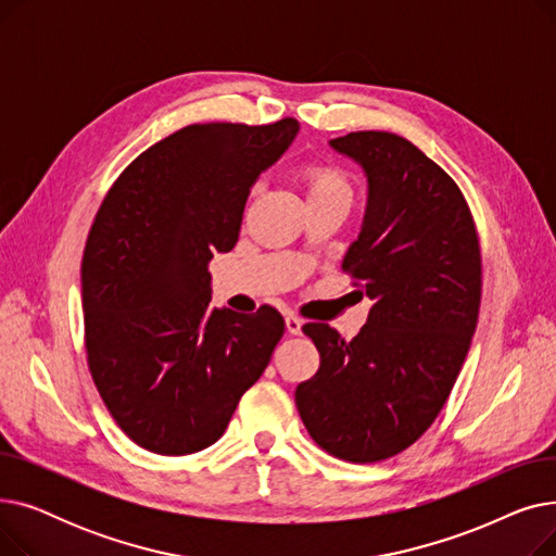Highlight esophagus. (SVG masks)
I'll list each match as a JSON object with an SVG mask.
<instances>
[{
  "label": "esophagus",
  "mask_w": 556,
  "mask_h": 556,
  "mask_svg": "<svg viewBox=\"0 0 556 556\" xmlns=\"http://www.w3.org/2000/svg\"><path fill=\"white\" fill-rule=\"evenodd\" d=\"M302 319L298 317V315H293V313H288L286 315V331L288 333H293V336H300L302 333Z\"/></svg>",
  "instance_id": "1"
}]
</instances>
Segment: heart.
<instances>
[{"mask_svg":"<svg viewBox=\"0 0 556 556\" xmlns=\"http://www.w3.org/2000/svg\"><path fill=\"white\" fill-rule=\"evenodd\" d=\"M298 178L306 191L308 204L313 202H329L352 200V185H349L346 175L329 162H306L300 166Z\"/></svg>","mask_w":556,"mask_h":556,"instance_id":"obj_1","label":"heart"}]
</instances>
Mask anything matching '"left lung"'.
Listing matches in <instances>:
<instances>
[{
    "label": "left lung",
    "instance_id": "obj_1",
    "mask_svg": "<svg viewBox=\"0 0 556 556\" xmlns=\"http://www.w3.org/2000/svg\"><path fill=\"white\" fill-rule=\"evenodd\" d=\"M331 146L367 173L363 229L342 270L374 306L354 340L325 323L302 327L319 369L295 403L319 448L369 464L413 446L442 413L478 325L482 254L459 187L413 141L358 130Z\"/></svg>",
    "mask_w": 556,
    "mask_h": 556
}]
</instances>
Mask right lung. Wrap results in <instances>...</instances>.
<instances>
[{
  "label": "right lung",
  "instance_id": "1",
  "mask_svg": "<svg viewBox=\"0 0 556 556\" xmlns=\"http://www.w3.org/2000/svg\"><path fill=\"white\" fill-rule=\"evenodd\" d=\"M295 132L293 116L191 124L132 160L101 202L80 263L87 365L146 451L212 446L283 336L273 306L210 311L207 263L237 245L250 187Z\"/></svg>",
  "mask_w": 556,
  "mask_h": 556
}]
</instances>
